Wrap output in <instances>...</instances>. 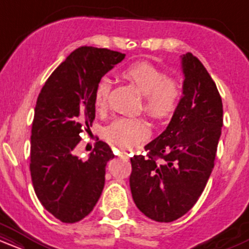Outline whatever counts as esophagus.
<instances>
[{
    "instance_id": "esophagus-1",
    "label": "esophagus",
    "mask_w": 249,
    "mask_h": 249,
    "mask_svg": "<svg viewBox=\"0 0 249 249\" xmlns=\"http://www.w3.org/2000/svg\"><path fill=\"white\" fill-rule=\"evenodd\" d=\"M121 157H122V158H124V159H128V156L126 153H122Z\"/></svg>"
}]
</instances>
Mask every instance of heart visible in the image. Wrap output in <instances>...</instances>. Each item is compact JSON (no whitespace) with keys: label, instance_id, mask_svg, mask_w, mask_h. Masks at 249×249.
Returning a JSON list of instances; mask_svg holds the SVG:
<instances>
[{"label":"heart","instance_id":"b5f03b06","mask_svg":"<svg viewBox=\"0 0 249 249\" xmlns=\"http://www.w3.org/2000/svg\"><path fill=\"white\" fill-rule=\"evenodd\" d=\"M122 76L144 96V108L151 117L165 119L171 117L181 98V87L176 79L168 78L164 71L147 62H137L123 70ZM110 83L107 78L98 82L93 96L97 110L105 107ZM107 138L116 146L128 150L150 136V127L142 119L121 118L108 125Z\"/></svg>","mask_w":249,"mask_h":249}]
</instances>
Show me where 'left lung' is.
I'll return each mask as SVG.
<instances>
[{
	"mask_svg": "<svg viewBox=\"0 0 249 249\" xmlns=\"http://www.w3.org/2000/svg\"><path fill=\"white\" fill-rule=\"evenodd\" d=\"M180 58L184 82L178 107L164 132L145 146L147 157L131 158L134 204L158 222L179 219L198 201L221 136L222 102L215 83L192 53Z\"/></svg>",
	"mask_w": 249,
	"mask_h": 249,
	"instance_id": "8db88e82",
	"label": "left lung"
}]
</instances>
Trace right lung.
Returning a JSON list of instances; mask_svg holds the SVG:
<instances>
[{
  "label": "right lung",
  "mask_w": 249,
  "mask_h": 249,
  "mask_svg": "<svg viewBox=\"0 0 249 249\" xmlns=\"http://www.w3.org/2000/svg\"><path fill=\"white\" fill-rule=\"evenodd\" d=\"M125 53L82 47L51 73L36 102L30 146V173L43 207L62 222L88 215L101 198L105 167L115 154L99 141L82 160L75 154L83 127L96 116L93 96L102 77Z\"/></svg>",
  "instance_id": "add662e5"
}]
</instances>
